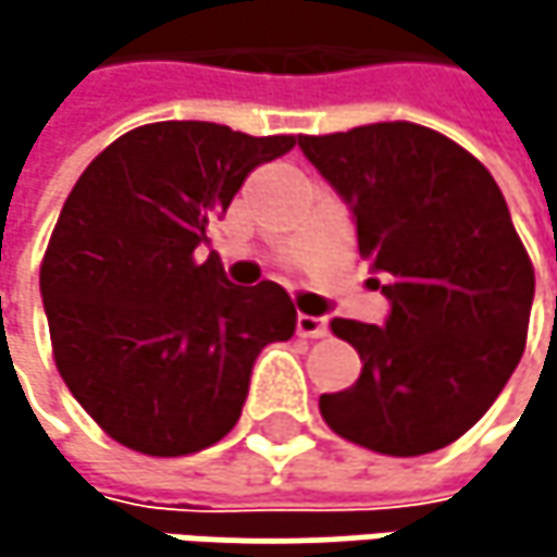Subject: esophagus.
Masks as SVG:
<instances>
[{
    "label": "esophagus",
    "mask_w": 557,
    "mask_h": 557,
    "mask_svg": "<svg viewBox=\"0 0 557 557\" xmlns=\"http://www.w3.org/2000/svg\"><path fill=\"white\" fill-rule=\"evenodd\" d=\"M296 332H299L302 338H322V335L329 332V322H325L322 315H306V312H299V315H296Z\"/></svg>",
    "instance_id": "34e87169"
}]
</instances>
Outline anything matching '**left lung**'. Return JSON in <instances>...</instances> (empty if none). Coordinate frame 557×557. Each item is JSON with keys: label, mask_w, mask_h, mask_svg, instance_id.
<instances>
[{"label": "left lung", "mask_w": 557, "mask_h": 557, "mask_svg": "<svg viewBox=\"0 0 557 557\" xmlns=\"http://www.w3.org/2000/svg\"><path fill=\"white\" fill-rule=\"evenodd\" d=\"M299 148L348 202L389 299L384 325L332 319L364 368L348 389L322 393L319 412L381 455L438 451L491 409L525 348L535 274L500 186L461 145L412 122L299 135Z\"/></svg>", "instance_id": "left-lung-1"}]
</instances>
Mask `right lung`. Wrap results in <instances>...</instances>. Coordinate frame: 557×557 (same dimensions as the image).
<instances>
[{
	"label": "right lung",
	"mask_w": 557,
	"mask_h": 557,
	"mask_svg": "<svg viewBox=\"0 0 557 557\" xmlns=\"http://www.w3.org/2000/svg\"><path fill=\"white\" fill-rule=\"evenodd\" d=\"M293 135L154 122L112 141L70 189L41 261L54 361L119 445L180 458L225 438L264 345L296 332L274 280L235 286L196 261L206 225Z\"/></svg>",
	"instance_id": "add662e5"
}]
</instances>
